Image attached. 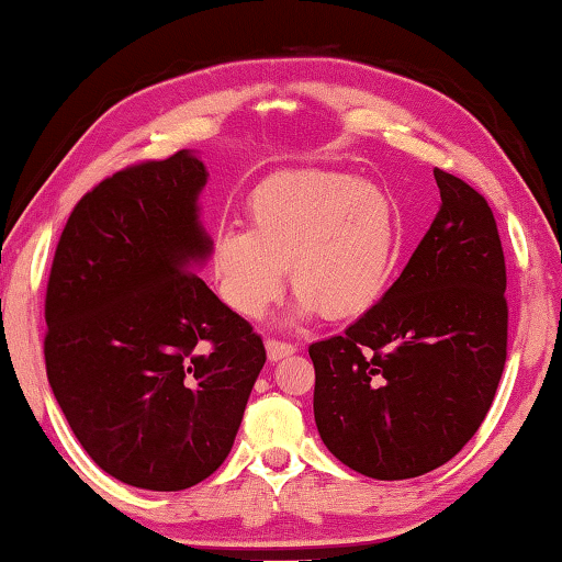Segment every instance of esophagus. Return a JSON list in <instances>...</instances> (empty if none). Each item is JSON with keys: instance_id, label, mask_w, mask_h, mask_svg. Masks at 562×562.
<instances>
[{"instance_id": "esophagus-1", "label": "esophagus", "mask_w": 562, "mask_h": 562, "mask_svg": "<svg viewBox=\"0 0 562 562\" xmlns=\"http://www.w3.org/2000/svg\"><path fill=\"white\" fill-rule=\"evenodd\" d=\"M296 352V346H291V342H283V340H276V338H269L266 340V356H269L271 362H279L283 358H289Z\"/></svg>"}]
</instances>
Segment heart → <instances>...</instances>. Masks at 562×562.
<instances>
[{"label":"heart","mask_w":562,"mask_h":562,"mask_svg":"<svg viewBox=\"0 0 562 562\" xmlns=\"http://www.w3.org/2000/svg\"><path fill=\"white\" fill-rule=\"evenodd\" d=\"M249 225L212 239L222 301L246 318L279 299L291 273L296 316L348 318L385 291L397 256V210L382 187L342 172H281L249 196Z\"/></svg>","instance_id":"obj_1"}]
</instances>
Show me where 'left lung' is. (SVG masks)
I'll list each match as a JSON object with an SVG mask.
<instances>
[{
    "instance_id": "8db88e82",
    "label": "left lung",
    "mask_w": 562,
    "mask_h": 562,
    "mask_svg": "<svg viewBox=\"0 0 562 562\" xmlns=\"http://www.w3.org/2000/svg\"><path fill=\"white\" fill-rule=\"evenodd\" d=\"M441 206L405 271L342 336L308 348L323 445L358 474L415 479L476 435L506 366V261L474 187L435 170Z\"/></svg>"
}]
</instances>
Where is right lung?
<instances>
[{
	"label": "right lung",
	"mask_w": 562,
	"mask_h": 562,
	"mask_svg": "<svg viewBox=\"0 0 562 562\" xmlns=\"http://www.w3.org/2000/svg\"><path fill=\"white\" fill-rule=\"evenodd\" d=\"M206 167L190 150L108 177L81 196L46 286V378L105 474L182 491L232 451L266 362L261 338L196 269Z\"/></svg>",
	"instance_id": "right-lung-1"
}]
</instances>
